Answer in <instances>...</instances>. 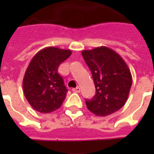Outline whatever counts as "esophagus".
Returning <instances> with one entry per match:
<instances>
[{
    "label": "esophagus",
    "mask_w": 154,
    "mask_h": 154,
    "mask_svg": "<svg viewBox=\"0 0 154 154\" xmlns=\"http://www.w3.org/2000/svg\"><path fill=\"white\" fill-rule=\"evenodd\" d=\"M72 91H73V92H76V93H79V92H80V87H76V88H73V89H72Z\"/></svg>",
    "instance_id": "esophagus-1"
}]
</instances>
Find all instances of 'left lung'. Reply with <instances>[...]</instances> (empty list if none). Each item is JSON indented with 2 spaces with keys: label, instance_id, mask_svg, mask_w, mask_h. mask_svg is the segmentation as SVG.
<instances>
[{
  "label": "left lung",
  "instance_id": "obj_1",
  "mask_svg": "<svg viewBox=\"0 0 154 154\" xmlns=\"http://www.w3.org/2000/svg\"><path fill=\"white\" fill-rule=\"evenodd\" d=\"M90 68L96 95L86 105L97 116H110L124 106L132 86V75L121 56L110 48L100 46L82 52Z\"/></svg>",
  "mask_w": 154,
  "mask_h": 154
}]
</instances>
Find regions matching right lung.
<instances>
[{
    "instance_id": "add662e5",
    "label": "right lung",
    "mask_w": 154,
    "mask_h": 154,
    "mask_svg": "<svg viewBox=\"0 0 154 154\" xmlns=\"http://www.w3.org/2000/svg\"><path fill=\"white\" fill-rule=\"evenodd\" d=\"M72 51L44 48L33 57L23 78V91L29 105L40 113H50L62 106L67 90L57 72Z\"/></svg>"
}]
</instances>
